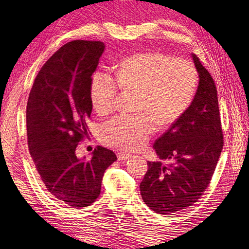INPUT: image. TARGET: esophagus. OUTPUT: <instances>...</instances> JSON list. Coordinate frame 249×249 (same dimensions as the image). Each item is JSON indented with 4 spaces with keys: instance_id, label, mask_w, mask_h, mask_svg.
I'll return each instance as SVG.
<instances>
[{
    "instance_id": "1",
    "label": "esophagus",
    "mask_w": 249,
    "mask_h": 249,
    "mask_svg": "<svg viewBox=\"0 0 249 249\" xmlns=\"http://www.w3.org/2000/svg\"><path fill=\"white\" fill-rule=\"evenodd\" d=\"M130 157H131V155L127 154V153H124V152L118 153V160H128V158H130Z\"/></svg>"
}]
</instances>
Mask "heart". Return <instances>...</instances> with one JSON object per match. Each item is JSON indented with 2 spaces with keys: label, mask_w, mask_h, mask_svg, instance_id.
I'll return each instance as SVG.
<instances>
[{
  "label": "heart",
  "mask_w": 249,
  "mask_h": 249,
  "mask_svg": "<svg viewBox=\"0 0 249 249\" xmlns=\"http://www.w3.org/2000/svg\"><path fill=\"white\" fill-rule=\"evenodd\" d=\"M198 72L192 62L162 52H139L122 59L110 73L96 71L89 79V99L98 114L115 108L119 89L136 93L134 115H119L105 123L100 139L123 151L143 147L155 133L156 124L167 128L176 123L193 103Z\"/></svg>",
  "instance_id": "1"
}]
</instances>
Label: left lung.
Masks as SVG:
<instances>
[{"mask_svg":"<svg viewBox=\"0 0 249 249\" xmlns=\"http://www.w3.org/2000/svg\"><path fill=\"white\" fill-rule=\"evenodd\" d=\"M199 86L193 103L176 123L154 142L160 160L147 161L140 183L145 204L168 215L193 205L209 187L224 146L217 89L210 72L193 54Z\"/></svg>","mask_w":249,"mask_h":249,"instance_id":"left-lung-1","label":"left lung"}]
</instances>
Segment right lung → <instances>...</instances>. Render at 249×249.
<instances>
[{"label":"right lung","mask_w":249,"mask_h":249,"mask_svg":"<svg viewBox=\"0 0 249 249\" xmlns=\"http://www.w3.org/2000/svg\"><path fill=\"white\" fill-rule=\"evenodd\" d=\"M105 45L72 40L62 46L36 76L26 105L28 145L47 190L65 204L81 209L96 201L104 173L116 160L113 151L96 146L91 160L76 149L89 136V79Z\"/></svg>","instance_id":"1"}]
</instances>
